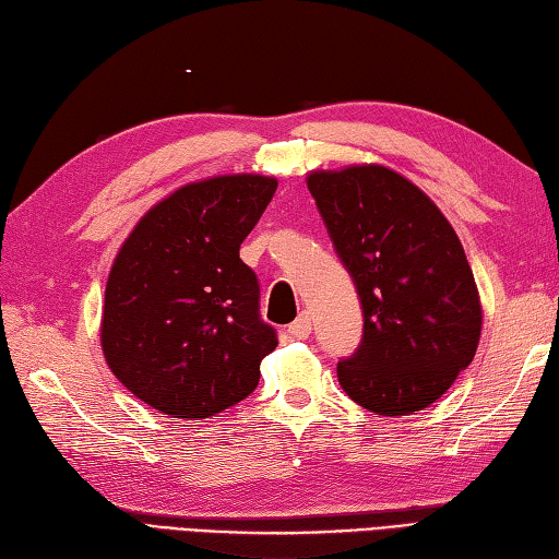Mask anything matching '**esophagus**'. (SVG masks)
Returning a JSON list of instances; mask_svg holds the SVG:
<instances>
[{"instance_id":"obj_1","label":"esophagus","mask_w":559,"mask_h":559,"mask_svg":"<svg viewBox=\"0 0 559 559\" xmlns=\"http://www.w3.org/2000/svg\"><path fill=\"white\" fill-rule=\"evenodd\" d=\"M289 333L294 335V337H299V340H306L311 335V316L309 313H299V318H296V321L289 325Z\"/></svg>"}]
</instances>
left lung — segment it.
Masks as SVG:
<instances>
[{"mask_svg": "<svg viewBox=\"0 0 559 559\" xmlns=\"http://www.w3.org/2000/svg\"><path fill=\"white\" fill-rule=\"evenodd\" d=\"M309 190L361 304V343L337 379L376 415L417 413L475 357L480 296L465 250L423 190L383 166L316 170Z\"/></svg>", "mask_w": 559, "mask_h": 559, "instance_id": "8db88e82", "label": "left lung"}]
</instances>
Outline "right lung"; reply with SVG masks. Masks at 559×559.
Listing matches in <instances>:
<instances>
[{
    "label": "right lung",
    "instance_id": "right-lung-1",
    "mask_svg": "<svg viewBox=\"0 0 559 559\" xmlns=\"http://www.w3.org/2000/svg\"><path fill=\"white\" fill-rule=\"evenodd\" d=\"M277 190L267 176H219L146 212L112 263L100 345L110 371L170 417H212L255 391L277 330L241 258Z\"/></svg>",
    "mask_w": 559,
    "mask_h": 559
}]
</instances>
